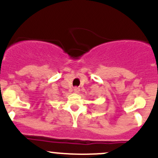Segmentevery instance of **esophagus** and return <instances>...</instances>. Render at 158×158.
<instances>
[{
    "label": "esophagus",
    "instance_id": "34e87169",
    "mask_svg": "<svg viewBox=\"0 0 158 158\" xmlns=\"http://www.w3.org/2000/svg\"><path fill=\"white\" fill-rule=\"evenodd\" d=\"M73 92H74L75 93H78V92H79V87H75V88L73 89Z\"/></svg>",
    "mask_w": 158,
    "mask_h": 158
}]
</instances>
